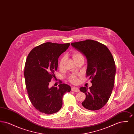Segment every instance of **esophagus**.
I'll return each instance as SVG.
<instances>
[{"mask_svg": "<svg viewBox=\"0 0 134 134\" xmlns=\"http://www.w3.org/2000/svg\"><path fill=\"white\" fill-rule=\"evenodd\" d=\"M71 90L75 91V92H78L79 91V89H78V88H77L76 87H71Z\"/></svg>", "mask_w": 134, "mask_h": 134, "instance_id": "obj_1", "label": "esophagus"}]
</instances>
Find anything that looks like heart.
Wrapping results in <instances>:
<instances>
[{
  "label": "heart",
  "mask_w": 134,
  "mask_h": 134,
  "mask_svg": "<svg viewBox=\"0 0 134 134\" xmlns=\"http://www.w3.org/2000/svg\"><path fill=\"white\" fill-rule=\"evenodd\" d=\"M71 56L75 62H76L77 61H78L80 59H84L83 55L78 51H73L72 53ZM65 58H66L65 56H63L60 58L59 63V67L60 69H62L63 68ZM78 75L77 74H72L68 77V80L72 83H77L78 81V79H77Z\"/></svg>",
  "instance_id": "heart-1"
}]
</instances>
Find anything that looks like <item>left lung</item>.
<instances>
[{"mask_svg":"<svg viewBox=\"0 0 134 134\" xmlns=\"http://www.w3.org/2000/svg\"><path fill=\"white\" fill-rule=\"evenodd\" d=\"M72 46L86 56L87 60L86 76L91 79L92 86L81 87L86 95L82 102L90 110L102 108L108 102L115 83V65L111 53L106 46L92 40L72 43Z\"/></svg>","mask_w":134,"mask_h":134,"instance_id":"1","label":"left lung"}]
</instances>
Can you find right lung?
I'll return each mask as SVG.
<instances>
[{
    "label": "right lung",
    "instance_id": "1",
    "mask_svg": "<svg viewBox=\"0 0 134 134\" xmlns=\"http://www.w3.org/2000/svg\"><path fill=\"white\" fill-rule=\"evenodd\" d=\"M70 43L47 42L33 48L29 54L25 66L24 76L29 98L32 105L40 113L51 115L62 106L64 93L70 92V86L60 84L59 87H49L51 79L57 70L59 56Z\"/></svg>",
    "mask_w": 134,
    "mask_h": 134
}]
</instances>
